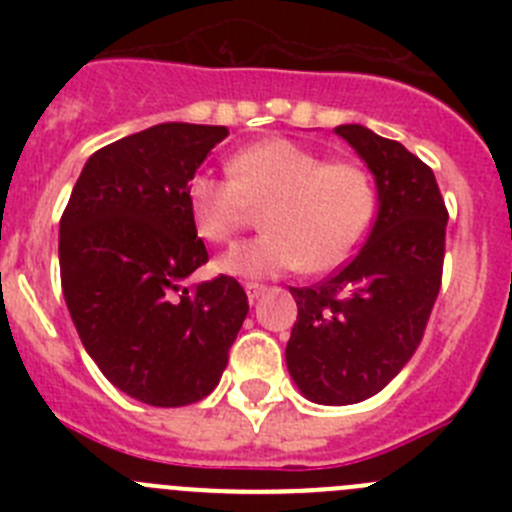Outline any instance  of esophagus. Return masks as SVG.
Returning <instances> with one entry per match:
<instances>
[{"mask_svg": "<svg viewBox=\"0 0 512 512\" xmlns=\"http://www.w3.org/2000/svg\"><path fill=\"white\" fill-rule=\"evenodd\" d=\"M264 292H266L264 284H253V282L246 284V295H248V300H251V302L259 300V297L264 295Z\"/></svg>", "mask_w": 512, "mask_h": 512, "instance_id": "esophagus-1", "label": "esophagus"}]
</instances>
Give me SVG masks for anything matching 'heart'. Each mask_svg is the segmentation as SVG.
I'll list each match as a JSON object with an SVG mask.
<instances>
[{"label": "heart", "mask_w": 512, "mask_h": 512, "mask_svg": "<svg viewBox=\"0 0 512 512\" xmlns=\"http://www.w3.org/2000/svg\"><path fill=\"white\" fill-rule=\"evenodd\" d=\"M230 179L194 174L187 207L200 238L230 241L266 207V233L230 248L217 266L248 279L277 277L305 266L323 274L346 264L372 225V176L351 161H325L287 138H266L235 153Z\"/></svg>", "instance_id": "1"}]
</instances>
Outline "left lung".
I'll list each match as a JSON object with an SVG mask.
<instances>
[{"instance_id":"obj_1","label":"left lung","mask_w":512,"mask_h":512,"mask_svg":"<svg viewBox=\"0 0 512 512\" xmlns=\"http://www.w3.org/2000/svg\"><path fill=\"white\" fill-rule=\"evenodd\" d=\"M377 184L372 233L341 271L289 287L297 323L287 369L318 405H354L384 390L415 354L441 289L449 212L436 176L397 140L338 125Z\"/></svg>"}]
</instances>
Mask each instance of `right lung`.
Here are the masks:
<instances>
[{"label":"right lung","mask_w":512,"mask_h":512,"mask_svg":"<svg viewBox=\"0 0 512 512\" xmlns=\"http://www.w3.org/2000/svg\"><path fill=\"white\" fill-rule=\"evenodd\" d=\"M223 125L161 122L99 148L81 169L58 230L66 307L117 390L182 408L217 387L248 315L233 277L184 287L207 261L187 187Z\"/></svg>","instance_id":"right-lung-1"}]
</instances>
